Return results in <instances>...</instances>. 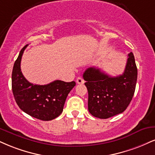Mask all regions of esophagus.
Here are the masks:
<instances>
[{"label":"esophagus","instance_id":"esophagus-1","mask_svg":"<svg viewBox=\"0 0 155 155\" xmlns=\"http://www.w3.org/2000/svg\"><path fill=\"white\" fill-rule=\"evenodd\" d=\"M76 83L80 84H84V79L81 77H80V76H79V77H78L77 79H76Z\"/></svg>","mask_w":155,"mask_h":155}]
</instances>
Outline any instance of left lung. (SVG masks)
I'll return each instance as SVG.
<instances>
[{"label": "left lung", "mask_w": 155, "mask_h": 155, "mask_svg": "<svg viewBox=\"0 0 155 155\" xmlns=\"http://www.w3.org/2000/svg\"><path fill=\"white\" fill-rule=\"evenodd\" d=\"M83 78L88 90V110L93 116L106 119L123 113L134 94L137 68L133 53H128L124 72L110 76L99 68L90 67Z\"/></svg>", "instance_id": "obj_1"}]
</instances>
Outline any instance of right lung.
I'll return each instance as SVG.
<instances>
[{"instance_id":"right-lung-1","label":"right lung","mask_w":155,"mask_h":155,"mask_svg":"<svg viewBox=\"0 0 155 155\" xmlns=\"http://www.w3.org/2000/svg\"><path fill=\"white\" fill-rule=\"evenodd\" d=\"M26 45L20 51L12 71V91L16 102L24 113L42 120H51L59 116L68 93L75 81L55 80L45 85L33 84L21 71V61Z\"/></svg>"}]
</instances>
